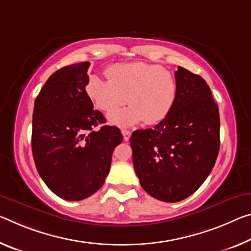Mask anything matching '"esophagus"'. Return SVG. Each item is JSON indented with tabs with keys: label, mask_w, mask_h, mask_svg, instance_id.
I'll return each instance as SVG.
<instances>
[{
	"label": "esophagus",
	"mask_w": 251,
	"mask_h": 251,
	"mask_svg": "<svg viewBox=\"0 0 251 251\" xmlns=\"http://www.w3.org/2000/svg\"><path fill=\"white\" fill-rule=\"evenodd\" d=\"M122 133H123V136H124V141H126V142L129 140L130 135H132V133H130L129 130H126V129H123Z\"/></svg>",
	"instance_id": "esophagus-1"
}]
</instances>
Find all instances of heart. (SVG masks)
Here are the masks:
<instances>
[{
  "instance_id": "b5f03b06",
  "label": "heart",
  "mask_w": 251,
  "mask_h": 251,
  "mask_svg": "<svg viewBox=\"0 0 251 251\" xmlns=\"http://www.w3.org/2000/svg\"><path fill=\"white\" fill-rule=\"evenodd\" d=\"M108 80L94 75L86 91L94 105L109 114L126 104L125 109L111 114V124L128 127L144 119L147 125L162 122L170 114L176 97L173 75L161 66L145 62L116 63L106 71Z\"/></svg>"
}]
</instances>
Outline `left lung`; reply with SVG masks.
<instances>
[{"mask_svg": "<svg viewBox=\"0 0 251 251\" xmlns=\"http://www.w3.org/2000/svg\"><path fill=\"white\" fill-rule=\"evenodd\" d=\"M174 75L177 91L170 114L154 128L135 130L129 140L142 188L164 202L196 192L220 147L219 108L208 83L182 67Z\"/></svg>", "mask_w": 251, "mask_h": 251, "instance_id": "8db88e82", "label": "left lung"}]
</instances>
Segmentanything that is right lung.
<instances>
[{
	"mask_svg": "<svg viewBox=\"0 0 251 251\" xmlns=\"http://www.w3.org/2000/svg\"><path fill=\"white\" fill-rule=\"evenodd\" d=\"M89 66L86 61L57 70L34 101L35 166L48 188L68 201L83 200L101 188L115 147L123 141L119 128L104 125V115L94 110L86 91Z\"/></svg>",
	"mask_w": 251,
	"mask_h": 251,
	"instance_id": "add662e5",
	"label": "right lung"
}]
</instances>
